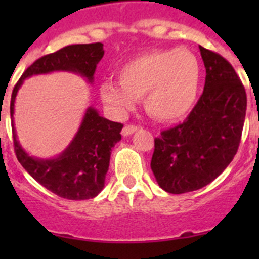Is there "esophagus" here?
<instances>
[{"label": "esophagus", "instance_id": "34e87169", "mask_svg": "<svg viewBox=\"0 0 259 259\" xmlns=\"http://www.w3.org/2000/svg\"><path fill=\"white\" fill-rule=\"evenodd\" d=\"M137 125H135V124H127V125H124V127H123V130H122V135L123 136H130V135H132L134 134L135 131H137Z\"/></svg>", "mask_w": 259, "mask_h": 259}]
</instances>
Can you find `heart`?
I'll return each mask as SVG.
<instances>
[{"mask_svg":"<svg viewBox=\"0 0 259 259\" xmlns=\"http://www.w3.org/2000/svg\"><path fill=\"white\" fill-rule=\"evenodd\" d=\"M118 81L100 87L105 106L122 116L144 97L145 111L159 122H176L193 109L201 83L198 58L188 49L168 48L141 53L116 70Z\"/></svg>","mask_w":259,"mask_h":259,"instance_id":"b5f03b06","label":"heart"}]
</instances>
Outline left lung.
<instances>
[{"instance_id": "1", "label": "left lung", "mask_w": 259, "mask_h": 259, "mask_svg": "<svg viewBox=\"0 0 259 259\" xmlns=\"http://www.w3.org/2000/svg\"><path fill=\"white\" fill-rule=\"evenodd\" d=\"M206 68L203 93L184 122L154 139L150 167L168 193L197 191L218 178L236 155L246 93L226 58L200 47Z\"/></svg>"}]
</instances>
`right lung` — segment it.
<instances>
[{"label": "right lung", "mask_w": 259, "mask_h": 259, "mask_svg": "<svg viewBox=\"0 0 259 259\" xmlns=\"http://www.w3.org/2000/svg\"><path fill=\"white\" fill-rule=\"evenodd\" d=\"M104 57V45L76 44L62 48L52 54L41 57L27 68L11 93L10 114L23 80L32 75L48 74L53 71H71L93 81L97 63ZM13 125L14 150L24 170L54 194L67 200H89L102 191L109 170L110 154L122 139L123 124L102 118L93 107H88L79 131L65 152L53 159L29 157L17 140Z\"/></svg>", "instance_id": "obj_1"}]
</instances>
